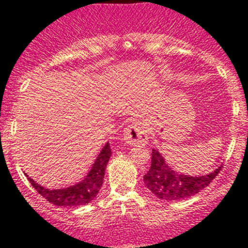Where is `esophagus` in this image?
<instances>
[{
  "label": "esophagus",
  "instance_id": "34e87169",
  "mask_svg": "<svg viewBox=\"0 0 248 248\" xmlns=\"http://www.w3.org/2000/svg\"><path fill=\"white\" fill-rule=\"evenodd\" d=\"M124 141L130 146L146 145L149 143V131L141 122L131 123L124 130Z\"/></svg>",
  "mask_w": 248,
  "mask_h": 248
}]
</instances>
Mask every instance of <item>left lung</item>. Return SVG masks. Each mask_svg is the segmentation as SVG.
I'll return each mask as SVG.
<instances>
[{
    "mask_svg": "<svg viewBox=\"0 0 248 248\" xmlns=\"http://www.w3.org/2000/svg\"><path fill=\"white\" fill-rule=\"evenodd\" d=\"M220 170L221 165L212 172L205 175L192 176L177 172L169 165L159 150L153 149L151 166L144 175V184L156 198L166 201L185 200L205 189Z\"/></svg>",
    "mask_w": 248,
    "mask_h": 248,
    "instance_id": "obj_1",
    "label": "left lung"
}]
</instances>
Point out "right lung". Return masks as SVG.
Segmentation results:
<instances>
[{
    "label": "right lung",
    "instance_id": "obj_1",
    "mask_svg": "<svg viewBox=\"0 0 248 248\" xmlns=\"http://www.w3.org/2000/svg\"><path fill=\"white\" fill-rule=\"evenodd\" d=\"M110 144L109 141H107V144L103 146L102 151L92 165V169L88 171L87 176L79 183L68 186V187L47 189L45 186L39 185L27 175L28 181L37 190V192H39L43 198L47 199V201L52 202L53 205L64 206V207L87 205V203L92 202L99 192L100 186L103 185V180H104L105 168L110 159Z\"/></svg>",
    "mask_w": 248,
    "mask_h": 248
}]
</instances>
